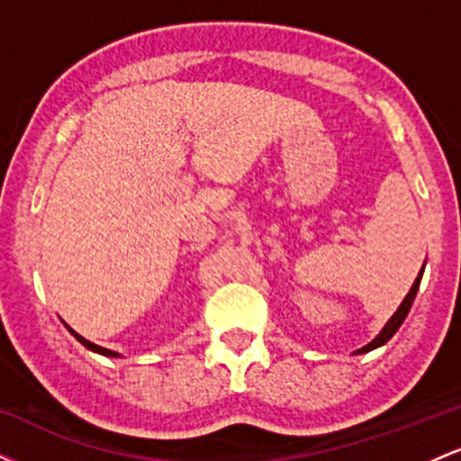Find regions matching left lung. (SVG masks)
I'll return each mask as SVG.
<instances>
[{
    "label": "left lung",
    "instance_id": "8db88e82",
    "mask_svg": "<svg viewBox=\"0 0 461 461\" xmlns=\"http://www.w3.org/2000/svg\"><path fill=\"white\" fill-rule=\"evenodd\" d=\"M422 273H425V267H422V271L418 273V277H416V282H414V285H411L410 288V293L405 294V299H403V303L399 305V310L394 312L393 314V319H390L388 322H385V327L382 331H379V336L375 338V340H370L366 347H362V348H357L356 353H368V351H373V348H377V347H382V345H385V342L390 340V338L394 336L396 333V330H399L401 325H403V321H405V316H407V312H410V308H411V303H414V299H416V293H418V285H420V279H422Z\"/></svg>",
    "mask_w": 461,
    "mask_h": 461
}]
</instances>
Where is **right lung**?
<instances>
[{
  "instance_id": "add662e5",
  "label": "right lung",
  "mask_w": 461,
  "mask_h": 461,
  "mask_svg": "<svg viewBox=\"0 0 461 461\" xmlns=\"http://www.w3.org/2000/svg\"><path fill=\"white\" fill-rule=\"evenodd\" d=\"M67 330H68V331H71V333H73V336H76V338H77V340H79V342H82V345H84V347H86V348H91V351H95V353H99V356H105V357H121V356H119V353H116V351H110V348H104V347L95 345V342H91V340H86V338H82V336H79V333H77V331H73V330H71V327H68V325H67Z\"/></svg>"
}]
</instances>
